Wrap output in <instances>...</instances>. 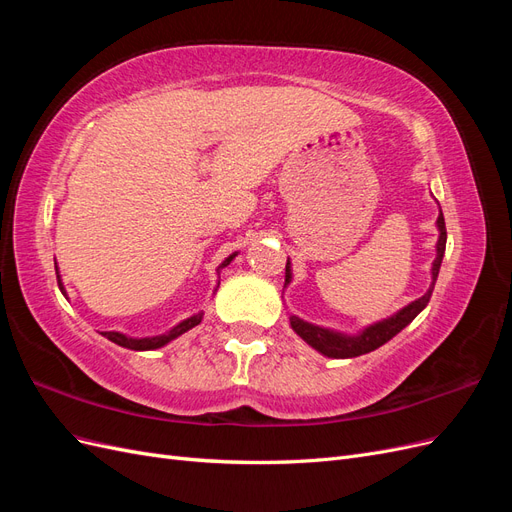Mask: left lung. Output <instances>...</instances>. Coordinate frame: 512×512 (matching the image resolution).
I'll use <instances>...</instances> for the list:
<instances>
[{"instance_id":"1","label":"left lung","mask_w":512,"mask_h":512,"mask_svg":"<svg viewBox=\"0 0 512 512\" xmlns=\"http://www.w3.org/2000/svg\"><path fill=\"white\" fill-rule=\"evenodd\" d=\"M438 230H440V237H438V245H436V260H433L431 265V286L429 290L423 294L421 299L412 301L410 305H406L404 309H399V312L391 318L380 320L376 324H371V327L363 329L359 335H344V333H335L329 329H322L316 327V324H309L297 316H290V327L294 329L301 339L316 348L320 354L324 356H331V359H352V356H361L367 354L371 350L380 348L382 344L389 342L393 339L401 329H406L408 324L423 312L427 307L429 299H431V292H433V284L438 280V273H440V265H442V258H444V250H446V226H444V215L440 211L438 215ZM292 280V273H290V260L286 262V284H290Z\"/></svg>"}]
</instances>
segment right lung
Masks as SVG:
<instances>
[{
	"label": "right lung",
	"mask_w": 512,
	"mask_h": 512,
	"mask_svg": "<svg viewBox=\"0 0 512 512\" xmlns=\"http://www.w3.org/2000/svg\"><path fill=\"white\" fill-rule=\"evenodd\" d=\"M237 254H232V256H228L222 265H220V269H224L226 265H230V260L235 258ZM55 271H57V267H55ZM57 284H59V290L64 292V297H66V290H64V286H61V280H59V275H57ZM200 320H203V314H196V316H190L188 320H183V322H179L177 327H173L170 329L168 333H164V335H156V337H141V339H134V337H128V335H123V333H117V331H104L102 335L106 337V339H111L113 344H117V346H123V348H130V350H156V348H162V346H166L168 342H173L175 337H179V335H183L185 331H190V329H194L196 324H200Z\"/></svg>",
	"instance_id": "add662e5"
}]
</instances>
